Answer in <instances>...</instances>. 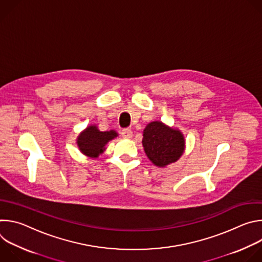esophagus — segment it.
Returning a JSON list of instances; mask_svg holds the SVG:
<instances>
[{
  "label": "esophagus",
  "instance_id": "obj_1",
  "mask_svg": "<svg viewBox=\"0 0 262 262\" xmlns=\"http://www.w3.org/2000/svg\"><path fill=\"white\" fill-rule=\"evenodd\" d=\"M121 136H122L123 138L129 139V138H132V136H133V132H132L129 128H123V129L121 130Z\"/></svg>",
  "mask_w": 262,
  "mask_h": 262
}]
</instances>
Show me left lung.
<instances>
[{
    "mask_svg": "<svg viewBox=\"0 0 262 262\" xmlns=\"http://www.w3.org/2000/svg\"><path fill=\"white\" fill-rule=\"evenodd\" d=\"M142 143L148 159L158 167H165L176 162L184 149V139L181 133L160 121L151 122L146 126Z\"/></svg>",
    "mask_w": 262,
    "mask_h": 262,
    "instance_id": "8db88e82",
    "label": "left lung"
}]
</instances>
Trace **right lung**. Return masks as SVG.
<instances>
[{"instance_id":"right-lung-1","label":"right lung","mask_w":262,"mask_h":262,"mask_svg":"<svg viewBox=\"0 0 262 262\" xmlns=\"http://www.w3.org/2000/svg\"><path fill=\"white\" fill-rule=\"evenodd\" d=\"M117 136L114 130L100 132L96 126H89L78 139V145L80 150L89 157L97 158L99 154L103 151L104 145L112 139Z\"/></svg>"}]
</instances>
